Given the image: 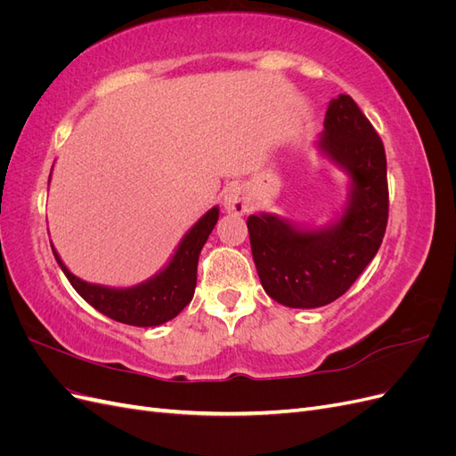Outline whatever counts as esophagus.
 <instances>
[{
    "instance_id": "obj_1",
    "label": "esophagus",
    "mask_w": 456,
    "mask_h": 456,
    "mask_svg": "<svg viewBox=\"0 0 456 456\" xmlns=\"http://www.w3.org/2000/svg\"><path fill=\"white\" fill-rule=\"evenodd\" d=\"M224 207L228 213L243 215L249 211V198H247V191L241 186L228 188L224 194Z\"/></svg>"
}]
</instances>
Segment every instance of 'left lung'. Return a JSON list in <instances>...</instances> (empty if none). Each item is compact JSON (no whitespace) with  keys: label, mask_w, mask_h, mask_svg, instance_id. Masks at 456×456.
<instances>
[{"label":"left lung","mask_w":456,"mask_h":456,"mask_svg":"<svg viewBox=\"0 0 456 456\" xmlns=\"http://www.w3.org/2000/svg\"><path fill=\"white\" fill-rule=\"evenodd\" d=\"M320 148L352 178L346 211L327 230H297L272 215L247 218L253 260L268 297L289 308L337 300L375 258L388 224V178L379 133L350 94L330 101Z\"/></svg>","instance_id":"1"}]
</instances>
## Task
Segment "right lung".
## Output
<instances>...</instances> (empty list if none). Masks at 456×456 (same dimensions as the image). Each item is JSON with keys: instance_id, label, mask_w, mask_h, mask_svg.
<instances>
[{"instance_id": "1", "label": "right lung", "mask_w": 456, "mask_h": 456, "mask_svg": "<svg viewBox=\"0 0 456 456\" xmlns=\"http://www.w3.org/2000/svg\"><path fill=\"white\" fill-rule=\"evenodd\" d=\"M216 220L218 207H213L186 233L167 268L159 272L156 278L129 289H112L81 281L64 266L57 251L53 249V255L77 295L87 300L94 310L126 325L154 327L173 320L190 305L198 281V258Z\"/></svg>"}]
</instances>
